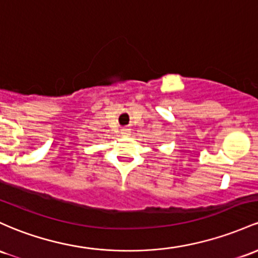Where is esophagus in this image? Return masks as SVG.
Instances as JSON below:
<instances>
[{
    "label": "esophagus",
    "instance_id": "34e87169",
    "mask_svg": "<svg viewBox=\"0 0 258 258\" xmlns=\"http://www.w3.org/2000/svg\"><path fill=\"white\" fill-rule=\"evenodd\" d=\"M130 134H131V130H130V128H123L122 130V135L123 136H130Z\"/></svg>",
    "mask_w": 258,
    "mask_h": 258
}]
</instances>
